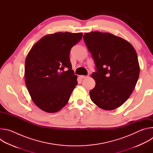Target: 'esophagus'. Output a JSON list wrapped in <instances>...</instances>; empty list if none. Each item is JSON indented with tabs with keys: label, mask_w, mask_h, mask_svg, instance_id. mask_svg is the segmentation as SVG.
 Returning a JSON list of instances; mask_svg holds the SVG:
<instances>
[{
	"label": "esophagus",
	"mask_w": 153,
	"mask_h": 153,
	"mask_svg": "<svg viewBox=\"0 0 153 153\" xmlns=\"http://www.w3.org/2000/svg\"><path fill=\"white\" fill-rule=\"evenodd\" d=\"M80 77H81L82 79H84V78L88 77V76H83V75H81V76H80Z\"/></svg>",
	"instance_id": "1"
}]
</instances>
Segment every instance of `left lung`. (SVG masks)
Instances as JSON below:
<instances>
[{"label": "left lung", "instance_id": "8db88e82", "mask_svg": "<svg viewBox=\"0 0 153 153\" xmlns=\"http://www.w3.org/2000/svg\"><path fill=\"white\" fill-rule=\"evenodd\" d=\"M83 37L97 69L91 76L96 82L91 99L103 110L117 108L129 97L139 79L136 51L129 42L109 33H86Z\"/></svg>", "mask_w": 153, "mask_h": 153}]
</instances>
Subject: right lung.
I'll return each instance as SVG.
<instances>
[{
    "label": "right lung",
    "instance_id": "1",
    "mask_svg": "<svg viewBox=\"0 0 153 153\" xmlns=\"http://www.w3.org/2000/svg\"><path fill=\"white\" fill-rule=\"evenodd\" d=\"M82 34L59 32L46 35L28 53L25 63V85L33 102L42 111L49 113L60 111L77 85L70 53ZM65 68L69 70L64 71Z\"/></svg>",
    "mask_w": 153,
    "mask_h": 153
}]
</instances>
